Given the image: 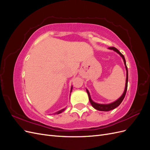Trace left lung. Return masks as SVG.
Masks as SVG:
<instances>
[{
  "mask_svg": "<svg viewBox=\"0 0 150 150\" xmlns=\"http://www.w3.org/2000/svg\"><path fill=\"white\" fill-rule=\"evenodd\" d=\"M109 49L110 50H112V51H114L115 52H116L117 54H120V56L122 58V59H123L124 61V64L125 66V68H126V84H125V91L123 93L121 96L120 98H119L118 99L116 100L115 101L111 103L110 104H99V103H95L94 101H93L92 100L91 98V95L89 94V91L88 90V89H86V91H87V93L88 94V96H89V101L91 104V105L93 106V107L96 109L97 110L99 111H111L114 110L116 108H117L118 106L121 103V102L123 100L125 97V95L126 93V91H127V88H128V68H127L126 66V61H125V59L124 56L122 55V54L117 50L116 48L114 47H108Z\"/></svg>",
  "mask_w": 150,
  "mask_h": 150,
  "instance_id": "1",
  "label": "left lung"
}]
</instances>
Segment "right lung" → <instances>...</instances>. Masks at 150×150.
<instances>
[{"mask_svg": "<svg viewBox=\"0 0 150 150\" xmlns=\"http://www.w3.org/2000/svg\"><path fill=\"white\" fill-rule=\"evenodd\" d=\"M72 86H71V91H70V96H71V91H72ZM65 110H66V108H64V109H62V110H59V111H57L56 112L54 113V115H59V114H60V113L64 111Z\"/></svg>", "mask_w": 150, "mask_h": 150, "instance_id": "add662e5", "label": "right lung"}]
</instances>
